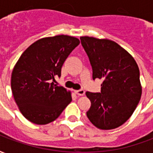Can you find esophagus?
<instances>
[{
    "mask_svg": "<svg viewBox=\"0 0 153 153\" xmlns=\"http://www.w3.org/2000/svg\"><path fill=\"white\" fill-rule=\"evenodd\" d=\"M74 93H76L77 95H79V96H83V95L85 94V91H84L83 89L75 90V91H74Z\"/></svg>",
    "mask_w": 153,
    "mask_h": 153,
    "instance_id": "34e87169",
    "label": "esophagus"
}]
</instances>
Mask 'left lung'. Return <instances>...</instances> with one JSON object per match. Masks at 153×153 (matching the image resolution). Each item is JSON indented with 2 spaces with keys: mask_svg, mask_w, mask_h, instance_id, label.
<instances>
[{
  "mask_svg": "<svg viewBox=\"0 0 153 153\" xmlns=\"http://www.w3.org/2000/svg\"><path fill=\"white\" fill-rule=\"evenodd\" d=\"M80 40L93 69V79H103L100 93H86L91 101L87 116L97 128H117L129 119L141 98L138 65L113 41L92 37Z\"/></svg>",
  "mask_w": 153,
  "mask_h": 153,
  "instance_id": "8db88e82",
  "label": "left lung"
}]
</instances>
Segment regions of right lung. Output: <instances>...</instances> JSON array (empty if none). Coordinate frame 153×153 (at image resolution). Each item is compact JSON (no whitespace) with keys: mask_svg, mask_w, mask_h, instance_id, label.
<instances>
[{"mask_svg":"<svg viewBox=\"0 0 153 153\" xmlns=\"http://www.w3.org/2000/svg\"><path fill=\"white\" fill-rule=\"evenodd\" d=\"M79 40L67 35L39 39L26 49L14 67L11 90L22 115L32 123L56 120L72 101L65 88L55 84L61 67Z\"/></svg>","mask_w":153,"mask_h":153,"instance_id":"right-lung-1","label":"right lung"}]
</instances>
